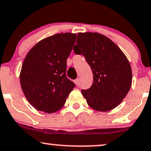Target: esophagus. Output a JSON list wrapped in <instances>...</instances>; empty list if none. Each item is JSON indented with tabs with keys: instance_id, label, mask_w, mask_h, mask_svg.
Here are the masks:
<instances>
[{
	"instance_id": "esophagus-1",
	"label": "esophagus",
	"mask_w": 151,
	"mask_h": 151,
	"mask_svg": "<svg viewBox=\"0 0 151 151\" xmlns=\"http://www.w3.org/2000/svg\"><path fill=\"white\" fill-rule=\"evenodd\" d=\"M75 83H76V84L77 85V86H79V78H78V79H76Z\"/></svg>"
}]
</instances>
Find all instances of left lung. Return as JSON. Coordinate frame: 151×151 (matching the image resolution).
I'll return each mask as SVG.
<instances>
[{
	"label": "left lung",
	"instance_id": "obj_1",
	"mask_svg": "<svg viewBox=\"0 0 151 151\" xmlns=\"http://www.w3.org/2000/svg\"><path fill=\"white\" fill-rule=\"evenodd\" d=\"M73 49L84 56L93 74L91 86L81 90L88 105L102 112L116 108L132 86V68L124 52L109 38L96 32L78 34Z\"/></svg>",
	"mask_w": 151,
	"mask_h": 151
}]
</instances>
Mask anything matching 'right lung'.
Returning a JSON list of instances; mask_svg holds the SVG:
<instances>
[{"instance_id": "1", "label": "right lung", "mask_w": 151, "mask_h": 151, "mask_svg": "<svg viewBox=\"0 0 151 151\" xmlns=\"http://www.w3.org/2000/svg\"><path fill=\"white\" fill-rule=\"evenodd\" d=\"M76 39V34H55L41 40L27 53L19 79L25 97L36 110L57 112L75 86L66 71Z\"/></svg>"}]
</instances>
